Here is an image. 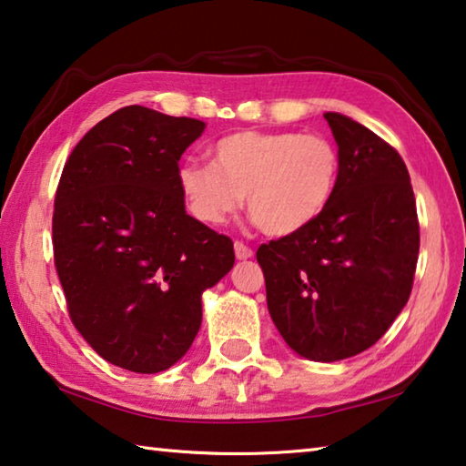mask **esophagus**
I'll list each match as a JSON object with an SVG mask.
<instances>
[{"instance_id": "1", "label": "esophagus", "mask_w": 466, "mask_h": 466, "mask_svg": "<svg viewBox=\"0 0 466 466\" xmlns=\"http://www.w3.org/2000/svg\"><path fill=\"white\" fill-rule=\"evenodd\" d=\"M234 252H236V258H240V261H247V258L252 257V248L248 247V244H244L242 240L234 242Z\"/></svg>"}]
</instances>
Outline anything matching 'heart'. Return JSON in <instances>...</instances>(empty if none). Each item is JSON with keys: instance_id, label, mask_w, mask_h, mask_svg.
<instances>
[{"instance_id": "heart-1", "label": "heart", "mask_w": 466, "mask_h": 466, "mask_svg": "<svg viewBox=\"0 0 466 466\" xmlns=\"http://www.w3.org/2000/svg\"><path fill=\"white\" fill-rule=\"evenodd\" d=\"M214 164L185 162L178 188L191 216L219 226L242 205L269 236L296 234L329 208L341 154L320 133L236 131L211 147Z\"/></svg>"}]
</instances>
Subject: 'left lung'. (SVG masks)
<instances>
[{
    "mask_svg": "<svg viewBox=\"0 0 466 466\" xmlns=\"http://www.w3.org/2000/svg\"><path fill=\"white\" fill-rule=\"evenodd\" d=\"M341 154L329 208L296 234L261 244L267 306L302 358L337 361L372 347L411 296L420 219L397 149L364 125L325 113Z\"/></svg>",
    "mask_w": 466,
    "mask_h": 466,
    "instance_id": "1",
    "label": "left lung"
}]
</instances>
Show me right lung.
Instances as JSON below:
<instances>
[{
	"label": "right lung",
	"instance_id": "obj_1",
	"mask_svg": "<svg viewBox=\"0 0 466 466\" xmlns=\"http://www.w3.org/2000/svg\"><path fill=\"white\" fill-rule=\"evenodd\" d=\"M203 121L125 106L86 133L63 167L53 257L74 327L100 358L168 370L201 327V294L234 244L185 211L178 160Z\"/></svg>",
	"mask_w": 466,
	"mask_h": 466
}]
</instances>
